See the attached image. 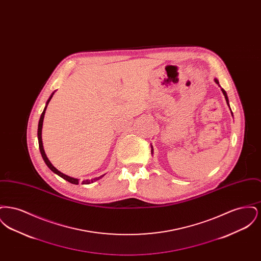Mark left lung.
<instances>
[{
	"instance_id": "8db88e82",
	"label": "left lung",
	"mask_w": 261,
	"mask_h": 261,
	"mask_svg": "<svg viewBox=\"0 0 261 261\" xmlns=\"http://www.w3.org/2000/svg\"><path fill=\"white\" fill-rule=\"evenodd\" d=\"M214 81H215V83H216V84H218V86L220 87V85H219V81H218L216 78H214ZM221 91H222V93H223L224 97H225V99H226V102H227L228 107L230 108V105H229V99H228V96H227V93H226V91L224 90L223 88H221ZM230 111H231V109H230ZM231 113H232V116H233V112H232V111H231ZM151 153H153V149H151Z\"/></svg>"
}]
</instances>
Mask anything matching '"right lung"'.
Masks as SVG:
<instances>
[{"mask_svg":"<svg viewBox=\"0 0 261 261\" xmlns=\"http://www.w3.org/2000/svg\"><path fill=\"white\" fill-rule=\"evenodd\" d=\"M56 92V91H55ZM55 92H53L51 93V95L50 96V98L48 99L47 100V102H46V107H45V109H44V111L42 112V114H41V117H40V120H39V124H38V142H39V149H40V152H41V154H42V158H43V160H44V162L45 163L47 164V166L50 168V170L54 172V173L57 174V175H59L60 177H62L63 178L64 180H66V181H68V182H70L71 184H75V185H78L79 184V179H76V178H73V177H70V176H67V175H65V174L62 173L61 171H59L51 163H50V161H49V159L47 158V155H46V153H45V150H44V147H43V142H42V127H43V121H44V116H45V112H46V110H47V107H48V105H49V102H50V99L53 98V96H54V94H55ZM106 174H103V175H100L99 177H96V178H93V179H91V180H83L82 181V184L83 185H88V184H91V183H94V182H96L97 180H99L100 178H102L103 176H105Z\"/></svg>","mask_w":261,"mask_h":261,"instance_id":"1","label":"right lung"}]
</instances>
